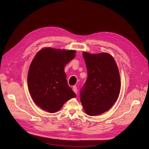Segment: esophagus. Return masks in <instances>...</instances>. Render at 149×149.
<instances>
[{"instance_id":"obj_1","label":"esophagus","mask_w":149,"mask_h":149,"mask_svg":"<svg viewBox=\"0 0 149 149\" xmlns=\"http://www.w3.org/2000/svg\"><path fill=\"white\" fill-rule=\"evenodd\" d=\"M72 90H73V91H74L75 93H77L78 89H77V88L76 86H74L73 88H72Z\"/></svg>"}]
</instances>
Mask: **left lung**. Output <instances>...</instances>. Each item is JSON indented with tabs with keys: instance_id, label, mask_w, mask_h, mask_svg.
<instances>
[{
	"instance_id": "obj_1",
	"label": "left lung",
	"mask_w": 149,
	"mask_h": 149,
	"mask_svg": "<svg viewBox=\"0 0 149 149\" xmlns=\"http://www.w3.org/2000/svg\"><path fill=\"white\" fill-rule=\"evenodd\" d=\"M88 78L80 91V101L88 115L95 116L107 111L118 98L121 81L118 66L107 53L83 52Z\"/></svg>"
}]
</instances>
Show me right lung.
Returning <instances> with one entry per match:
<instances>
[{"label": "right lung", "mask_w": 149, "mask_h": 149, "mask_svg": "<svg viewBox=\"0 0 149 149\" xmlns=\"http://www.w3.org/2000/svg\"><path fill=\"white\" fill-rule=\"evenodd\" d=\"M75 50L45 48L39 51L30 65L28 87L35 103L55 113L67 101L76 97L68 84L66 65L75 57Z\"/></svg>", "instance_id": "right-lung-1"}]
</instances>
